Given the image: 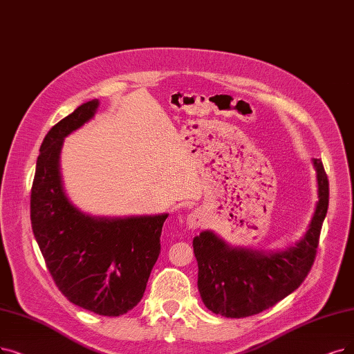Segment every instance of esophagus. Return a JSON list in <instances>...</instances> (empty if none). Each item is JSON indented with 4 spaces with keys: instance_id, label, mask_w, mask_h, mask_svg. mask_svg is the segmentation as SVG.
I'll return each instance as SVG.
<instances>
[{
    "instance_id": "obj_1",
    "label": "esophagus",
    "mask_w": 354,
    "mask_h": 354,
    "mask_svg": "<svg viewBox=\"0 0 354 354\" xmlns=\"http://www.w3.org/2000/svg\"><path fill=\"white\" fill-rule=\"evenodd\" d=\"M202 222H203V219H202L199 212H192V214H189L187 218H186V223H187V228H189V230H197V228H201Z\"/></svg>"
}]
</instances>
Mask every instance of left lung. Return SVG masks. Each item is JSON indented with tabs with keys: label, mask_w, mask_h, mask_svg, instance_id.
Wrapping results in <instances>:
<instances>
[{
	"label": "left lung",
	"mask_w": 354,
	"mask_h": 354,
	"mask_svg": "<svg viewBox=\"0 0 354 354\" xmlns=\"http://www.w3.org/2000/svg\"><path fill=\"white\" fill-rule=\"evenodd\" d=\"M317 171L318 202L306 231L279 251L232 247L214 231L193 238L199 267L197 288L205 306L226 318L260 314L301 286L315 260L321 226L328 209V178L321 160Z\"/></svg>",
	"instance_id": "obj_1"
}]
</instances>
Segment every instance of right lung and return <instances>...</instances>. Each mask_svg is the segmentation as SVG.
I'll use <instances>...</instances> for the list:
<instances>
[{"label": "right lung", "mask_w": 354, "mask_h": 354, "mask_svg": "<svg viewBox=\"0 0 354 354\" xmlns=\"http://www.w3.org/2000/svg\"><path fill=\"white\" fill-rule=\"evenodd\" d=\"M94 98L56 123L40 145L30 196L33 234L56 286L69 302L119 317L142 299L168 214L107 218L81 212L61 174L64 139L90 122Z\"/></svg>", "instance_id": "right-lung-1"}]
</instances>
